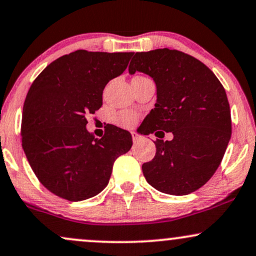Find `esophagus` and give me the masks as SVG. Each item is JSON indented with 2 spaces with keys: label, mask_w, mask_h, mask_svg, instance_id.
<instances>
[{
  "label": "esophagus",
  "mask_w": 256,
  "mask_h": 256,
  "mask_svg": "<svg viewBox=\"0 0 256 256\" xmlns=\"http://www.w3.org/2000/svg\"><path fill=\"white\" fill-rule=\"evenodd\" d=\"M140 140V134H136V132H132V140H134V143H137Z\"/></svg>",
  "instance_id": "esophagus-1"
}]
</instances>
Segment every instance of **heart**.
Returning <instances> with one entry per match:
<instances>
[{
	"instance_id": "b5f03b06",
	"label": "heart",
	"mask_w": 256,
	"mask_h": 256,
	"mask_svg": "<svg viewBox=\"0 0 256 256\" xmlns=\"http://www.w3.org/2000/svg\"><path fill=\"white\" fill-rule=\"evenodd\" d=\"M114 122L120 128H131L136 125L137 122V114L131 110H124L119 112L114 116Z\"/></svg>"
}]
</instances>
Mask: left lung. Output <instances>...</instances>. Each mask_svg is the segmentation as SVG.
<instances>
[{"label": "left lung", "mask_w": 256, "mask_h": 256, "mask_svg": "<svg viewBox=\"0 0 256 256\" xmlns=\"http://www.w3.org/2000/svg\"><path fill=\"white\" fill-rule=\"evenodd\" d=\"M136 72L154 80L158 95L143 134H173L172 140L155 142V158L142 166L144 176L160 192L190 194L214 174L232 137L226 89L204 63L178 50L136 52L128 72Z\"/></svg>", "instance_id": "obj_1"}]
</instances>
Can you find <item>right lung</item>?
I'll return each mask as SVG.
<instances>
[{"label":"right lung","instance_id":"add662e5","mask_svg":"<svg viewBox=\"0 0 256 256\" xmlns=\"http://www.w3.org/2000/svg\"><path fill=\"white\" fill-rule=\"evenodd\" d=\"M134 52L78 50L52 62L30 86L21 140L39 181L60 198L81 202L108 184L113 163L132 146L128 131L110 125L102 138L86 128L102 106V92Z\"/></svg>","mask_w":256,"mask_h":256}]
</instances>
